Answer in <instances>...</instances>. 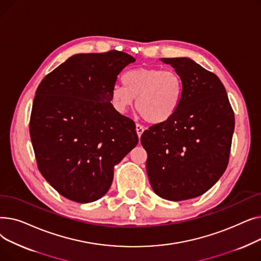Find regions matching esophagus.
Returning <instances> with one entry per match:
<instances>
[{
	"label": "esophagus",
	"instance_id": "1",
	"mask_svg": "<svg viewBox=\"0 0 261 261\" xmlns=\"http://www.w3.org/2000/svg\"><path fill=\"white\" fill-rule=\"evenodd\" d=\"M135 129H136V133H138V135H139V138H141V135L144 132V127L141 125V123H136Z\"/></svg>",
	"mask_w": 261,
	"mask_h": 261
}]
</instances>
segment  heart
Segmentation results:
<instances>
[{
  "label": "heart",
  "instance_id": "1",
  "mask_svg": "<svg viewBox=\"0 0 261 261\" xmlns=\"http://www.w3.org/2000/svg\"><path fill=\"white\" fill-rule=\"evenodd\" d=\"M122 87L111 91L114 108L125 113L136 99V110L150 123L168 120L176 111L183 95V81L173 70L138 67L122 75Z\"/></svg>",
  "mask_w": 261,
  "mask_h": 261
}]
</instances>
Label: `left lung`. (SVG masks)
I'll return each instance as SVG.
<instances>
[{
	"label": "left lung",
	"instance_id": "1",
	"mask_svg": "<svg viewBox=\"0 0 261 261\" xmlns=\"http://www.w3.org/2000/svg\"><path fill=\"white\" fill-rule=\"evenodd\" d=\"M183 81L174 114L142 134L146 168L154 193L183 201L203 195L225 171L235 115L224 86L189 58H162Z\"/></svg>",
	"mask_w": 261,
	"mask_h": 261
}]
</instances>
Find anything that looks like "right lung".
Listing matches in <instances>:
<instances>
[{
    "label": "right lung",
    "instance_id": "add662e5",
    "mask_svg": "<svg viewBox=\"0 0 261 261\" xmlns=\"http://www.w3.org/2000/svg\"><path fill=\"white\" fill-rule=\"evenodd\" d=\"M134 61L115 49L74 55L36 91L30 134L38 169L68 200L105 196L114 166L139 143L135 122L111 103L117 75Z\"/></svg>",
    "mask_w": 261,
    "mask_h": 261
}]
</instances>
